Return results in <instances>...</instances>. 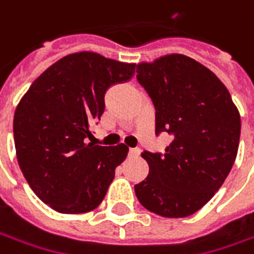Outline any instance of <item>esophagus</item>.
<instances>
[{
  "mask_svg": "<svg viewBox=\"0 0 254 254\" xmlns=\"http://www.w3.org/2000/svg\"><path fill=\"white\" fill-rule=\"evenodd\" d=\"M140 150L138 148H130V151H128V155L130 157H138L140 155Z\"/></svg>",
  "mask_w": 254,
  "mask_h": 254,
  "instance_id": "34e87169",
  "label": "esophagus"
}]
</instances>
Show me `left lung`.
I'll return each mask as SVG.
<instances>
[{"label": "left lung", "mask_w": 254, "mask_h": 254, "mask_svg": "<svg viewBox=\"0 0 254 254\" xmlns=\"http://www.w3.org/2000/svg\"><path fill=\"white\" fill-rule=\"evenodd\" d=\"M137 73L155 107V134L168 132L172 141L164 154L142 152L150 174L134 187L135 195L160 216H190L229 175L239 148V110L219 77L190 56L142 62Z\"/></svg>", "instance_id": "1"}]
</instances>
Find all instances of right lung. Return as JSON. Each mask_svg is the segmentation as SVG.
<instances>
[{
	"label": "right lung",
	"mask_w": 254,
	"mask_h": 254,
	"mask_svg": "<svg viewBox=\"0 0 254 254\" xmlns=\"http://www.w3.org/2000/svg\"><path fill=\"white\" fill-rule=\"evenodd\" d=\"M134 69L135 64L94 52L67 55L18 103L14 141L19 168L36 196L56 212H90L104 199L128 148L89 140L104 112L106 90L131 79Z\"/></svg>",
	"instance_id": "right-lung-1"
}]
</instances>
